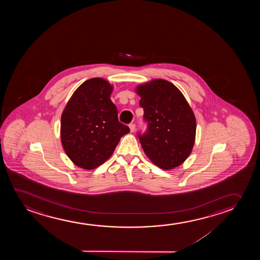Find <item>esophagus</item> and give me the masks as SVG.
<instances>
[{"mask_svg":"<svg viewBox=\"0 0 260 260\" xmlns=\"http://www.w3.org/2000/svg\"><path fill=\"white\" fill-rule=\"evenodd\" d=\"M129 131H131V132H135V128H136V125L134 124V123H132V124H129Z\"/></svg>","mask_w":260,"mask_h":260,"instance_id":"34e87169","label":"esophagus"}]
</instances>
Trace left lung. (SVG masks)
Returning <instances> with one entry per match:
<instances>
[{"label":"left lung","instance_id":"obj_1","mask_svg":"<svg viewBox=\"0 0 260 260\" xmlns=\"http://www.w3.org/2000/svg\"><path fill=\"white\" fill-rule=\"evenodd\" d=\"M147 131L139 141L150 160L162 170H172L185 161L196 141V120L181 91L164 79L139 84Z\"/></svg>","mask_w":260,"mask_h":260}]
</instances>
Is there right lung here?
I'll list each match as a JSON object with an SVG mask.
<instances>
[{
    "label": "right lung",
    "mask_w": 260,
    "mask_h": 260,
    "mask_svg": "<svg viewBox=\"0 0 260 260\" xmlns=\"http://www.w3.org/2000/svg\"><path fill=\"white\" fill-rule=\"evenodd\" d=\"M114 87L103 78L79 86L61 115L60 139L67 155L84 170L103 164L114 153L128 126L118 120L110 96Z\"/></svg>",
    "instance_id": "obj_1"
}]
</instances>
